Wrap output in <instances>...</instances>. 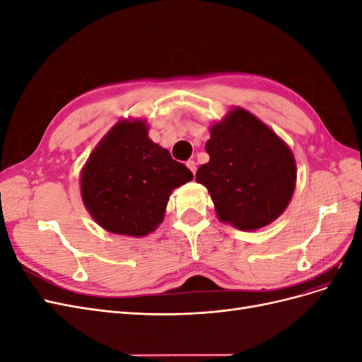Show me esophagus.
Instances as JSON below:
<instances>
[{"mask_svg": "<svg viewBox=\"0 0 362 362\" xmlns=\"http://www.w3.org/2000/svg\"><path fill=\"white\" fill-rule=\"evenodd\" d=\"M185 164H187V168H189V169L192 170V173L194 175V173H196V163H194L193 160H189Z\"/></svg>", "mask_w": 362, "mask_h": 362, "instance_id": "obj_1", "label": "esophagus"}]
</instances>
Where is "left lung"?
I'll list each match as a JSON object with an SVG mask.
<instances>
[{
	"instance_id": "obj_1",
	"label": "left lung",
	"mask_w": 362,
	"mask_h": 362,
	"mask_svg": "<svg viewBox=\"0 0 362 362\" xmlns=\"http://www.w3.org/2000/svg\"><path fill=\"white\" fill-rule=\"evenodd\" d=\"M210 161L196 172L208 189L217 218L255 231L286 211L296 187L290 148L258 117L235 107L210 129Z\"/></svg>"
}]
</instances>
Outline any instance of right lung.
<instances>
[{
	"label": "right lung",
	"instance_id": "add662e5",
	"mask_svg": "<svg viewBox=\"0 0 362 362\" xmlns=\"http://www.w3.org/2000/svg\"><path fill=\"white\" fill-rule=\"evenodd\" d=\"M193 180L148 137L145 120H119L81 170V198L105 231L144 237L163 222L173 189Z\"/></svg>",
	"mask_w": 362,
	"mask_h": 362
}]
</instances>
